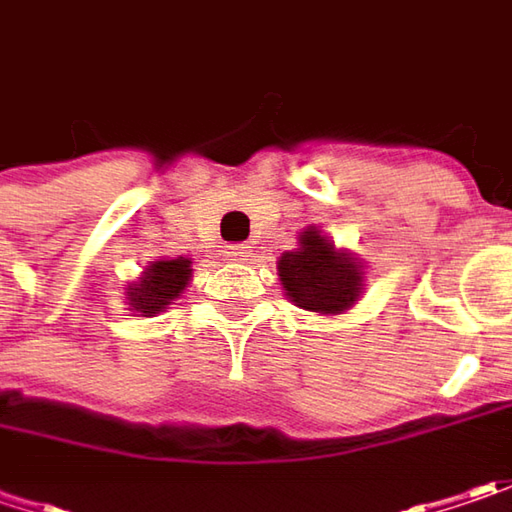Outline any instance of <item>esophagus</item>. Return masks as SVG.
<instances>
[{"label":"esophagus","mask_w":512,"mask_h":512,"mask_svg":"<svg viewBox=\"0 0 512 512\" xmlns=\"http://www.w3.org/2000/svg\"><path fill=\"white\" fill-rule=\"evenodd\" d=\"M224 256L236 262V259H242V256H247V247H244V244H227V247H224Z\"/></svg>","instance_id":"34e87169"}]
</instances>
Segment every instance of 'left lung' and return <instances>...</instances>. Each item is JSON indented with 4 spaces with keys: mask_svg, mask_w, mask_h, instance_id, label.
Wrapping results in <instances>:
<instances>
[{
    "mask_svg": "<svg viewBox=\"0 0 512 512\" xmlns=\"http://www.w3.org/2000/svg\"><path fill=\"white\" fill-rule=\"evenodd\" d=\"M279 282L291 302L317 314H343L363 291V262L337 250L317 227L299 236V247L282 253Z\"/></svg>",
    "mask_w": 512,
    "mask_h": 512,
    "instance_id": "8db88e82",
    "label": "left lung"
}]
</instances>
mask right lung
Returning a JSON list of instances; mask_svg holds the SVG:
<instances>
[{
    "label": "right lung",
    "mask_w": 512,
    "mask_h": 512,
    "mask_svg": "<svg viewBox=\"0 0 512 512\" xmlns=\"http://www.w3.org/2000/svg\"><path fill=\"white\" fill-rule=\"evenodd\" d=\"M190 276L192 262L184 256L149 262L141 279L126 288L129 311H138L141 317H155L158 311L172 305V299L184 294V288L190 285Z\"/></svg>",
    "instance_id": "right-lung-1"
}]
</instances>
